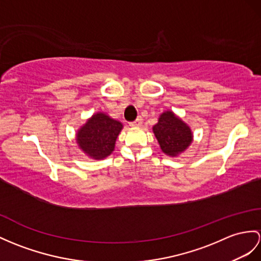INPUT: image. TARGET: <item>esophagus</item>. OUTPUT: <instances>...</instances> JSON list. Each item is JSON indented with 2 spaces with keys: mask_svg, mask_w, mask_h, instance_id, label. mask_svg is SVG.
<instances>
[{
  "mask_svg": "<svg viewBox=\"0 0 261 261\" xmlns=\"http://www.w3.org/2000/svg\"><path fill=\"white\" fill-rule=\"evenodd\" d=\"M142 123H143V118H142L141 116H138V117L134 120V122H130L129 125H130V126H139Z\"/></svg>",
  "mask_w": 261,
  "mask_h": 261,
  "instance_id": "1",
  "label": "esophagus"
}]
</instances>
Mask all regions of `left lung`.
<instances>
[{
  "mask_svg": "<svg viewBox=\"0 0 261 261\" xmlns=\"http://www.w3.org/2000/svg\"><path fill=\"white\" fill-rule=\"evenodd\" d=\"M162 150L169 156H176L192 143V132L174 113H163L158 123L152 127Z\"/></svg>",
  "mask_w": 261,
  "mask_h": 261,
  "instance_id": "8db88e82",
  "label": "left lung"
}]
</instances>
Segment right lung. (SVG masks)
<instances>
[{
  "instance_id": "obj_1",
  "label": "right lung",
  "mask_w": 261,
  "mask_h": 261,
  "mask_svg": "<svg viewBox=\"0 0 261 261\" xmlns=\"http://www.w3.org/2000/svg\"><path fill=\"white\" fill-rule=\"evenodd\" d=\"M122 128V123L104 113H97L79 130L77 143L88 156L94 160H101L112 154Z\"/></svg>"
}]
</instances>
